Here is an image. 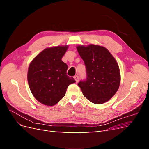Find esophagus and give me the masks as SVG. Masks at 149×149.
Listing matches in <instances>:
<instances>
[{
    "mask_svg": "<svg viewBox=\"0 0 149 149\" xmlns=\"http://www.w3.org/2000/svg\"><path fill=\"white\" fill-rule=\"evenodd\" d=\"M74 79H75V81H76V83H78V82L79 81V76H78V75H76V76H74Z\"/></svg>",
    "mask_w": 149,
    "mask_h": 149,
    "instance_id": "esophagus-1",
    "label": "esophagus"
}]
</instances>
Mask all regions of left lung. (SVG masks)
<instances>
[{
	"mask_svg": "<svg viewBox=\"0 0 149 149\" xmlns=\"http://www.w3.org/2000/svg\"><path fill=\"white\" fill-rule=\"evenodd\" d=\"M83 60L87 78L78 85L84 97L93 103L101 104L118 91L120 81L119 65L105 47L91 44L76 47Z\"/></svg>",
	"mask_w": 149,
	"mask_h": 149,
	"instance_id": "8db88e82",
	"label": "left lung"
}]
</instances>
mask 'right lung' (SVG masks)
Masks as SVG:
<instances>
[{"label":"right lung","mask_w":149,"mask_h":149,"mask_svg":"<svg viewBox=\"0 0 149 149\" xmlns=\"http://www.w3.org/2000/svg\"><path fill=\"white\" fill-rule=\"evenodd\" d=\"M68 45L47 48L31 61L27 79L30 91L44 105L56 104L65 95L67 88L76 82L66 74L68 66L61 60Z\"/></svg>","instance_id":"right-lung-1"}]
</instances>
